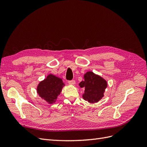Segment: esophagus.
I'll return each instance as SVG.
<instances>
[{
    "label": "esophagus",
    "instance_id": "obj_1",
    "mask_svg": "<svg viewBox=\"0 0 147 147\" xmlns=\"http://www.w3.org/2000/svg\"><path fill=\"white\" fill-rule=\"evenodd\" d=\"M69 84H75V81L74 80H70L68 82Z\"/></svg>",
    "mask_w": 147,
    "mask_h": 147
}]
</instances>
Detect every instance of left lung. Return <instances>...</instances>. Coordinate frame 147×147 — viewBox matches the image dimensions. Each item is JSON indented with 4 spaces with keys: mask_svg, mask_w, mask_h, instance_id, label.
Listing matches in <instances>:
<instances>
[{
    "mask_svg": "<svg viewBox=\"0 0 147 147\" xmlns=\"http://www.w3.org/2000/svg\"><path fill=\"white\" fill-rule=\"evenodd\" d=\"M84 80L79 83L81 88H84L83 99L90 103L97 102L104 96L107 83L104 78L92 72L84 74Z\"/></svg>",
    "mask_w": 147,
    "mask_h": 147,
    "instance_id": "8db88e82",
    "label": "left lung"
}]
</instances>
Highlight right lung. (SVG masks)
I'll return each instance as SVG.
<instances>
[{
    "label": "right lung",
    "instance_id": "add662e5",
    "mask_svg": "<svg viewBox=\"0 0 147 147\" xmlns=\"http://www.w3.org/2000/svg\"><path fill=\"white\" fill-rule=\"evenodd\" d=\"M64 86L63 80L50 74L46 79L40 82L37 86V93L40 97L49 104L55 102Z\"/></svg>",
    "mask_w": 147,
    "mask_h": 147
}]
</instances>
